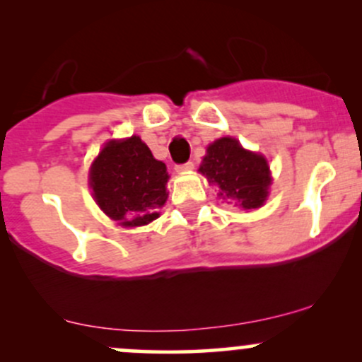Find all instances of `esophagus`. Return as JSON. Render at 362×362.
<instances>
[{
  "instance_id": "1",
  "label": "esophagus",
  "mask_w": 362,
  "mask_h": 362,
  "mask_svg": "<svg viewBox=\"0 0 362 362\" xmlns=\"http://www.w3.org/2000/svg\"><path fill=\"white\" fill-rule=\"evenodd\" d=\"M192 168H194V161H185V163H180V165H177V167H175L177 172H180V173L190 172Z\"/></svg>"
}]
</instances>
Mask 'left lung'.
Instances as JSON below:
<instances>
[{"mask_svg":"<svg viewBox=\"0 0 362 362\" xmlns=\"http://www.w3.org/2000/svg\"><path fill=\"white\" fill-rule=\"evenodd\" d=\"M199 172L211 185L218 187V197L226 204L257 209L264 204L271 185L267 161L247 151L233 138H221L207 148Z\"/></svg>","mask_w":362,"mask_h":362,"instance_id":"1","label":"left lung"}]
</instances>
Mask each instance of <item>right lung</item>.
<instances>
[{
    "mask_svg": "<svg viewBox=\"0 0 362 362\" xmlns=\"http://www.w3.org/2000/svg\"><path fill=\"white\" fill-rule=\"evenodd\" d=\"M168 173L163 161L138 136L110 141L91 165L90 185L97 204L122 226H141L158 218L167 201Z\"/></svg>",
    "mask_w": 362,
    "mask_h": 362,
    "instance_id": "1",
    "label": "right lung"
}]
</instances>
